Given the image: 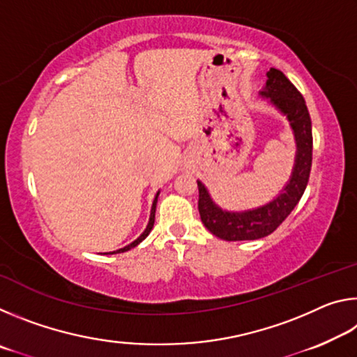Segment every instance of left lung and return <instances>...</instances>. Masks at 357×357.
I'll return each mask as SVG.
<instances>
[{
    "instance_id": "obj_1",
    "label": "left lung",
    "mask_w": 357,
    "mask_h": 357,
    "mask_svg": "<svg viewBox=\"0 0 357 357\" xmlns=\"http://www.w3.org/2000/svg\"><path fill=\"white\" fill-rule=\"evenodd\" d=\"M259 96L285 114L296 142L291 176L274 200L245 211H225L215 204L202 181L198 184V211L203 225L223 241H253L268 236L291 214L309 183L312 168V121L305 100L279 69L268 70Z\"/></svg>"
}]
</instances>
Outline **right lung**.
<instances>
[{
	"mask_svg": "<svg viewBox=\"0 0 357 357\" xmlns=\"http://www.w3.org/2000/svg\"><path fill=\"white\" fill-rule=\"evenodd\" d=\"M159 193H160V190L155 193V197H154V202H153V206H151V215H149V222H148V225H146V228H144V231L140 234V236H138L134 243H130V244H128L126 247H123V249H118V250H114V252H110V255H113V253H123V252H128V250H130V249H134V247H137L138 244L142 243V241L148 236V234L151 233V229H153V227H154V219H155V204H157V198H159Z\"/></svg>",
	"mask_w": 357,
	"mask_h": 357,
	"instance_id": "1",
	"label": "right lung"
}]
</instances>
